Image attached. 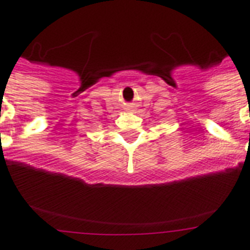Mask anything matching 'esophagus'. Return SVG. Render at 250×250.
<instances>
[{
  "instance_id": "esophagus-1",
  "label": "esophagus",
  "mask_w": 250,
  "mask_h": 250,
  "mask_svg": "<svg viewBox=\"0 0 250 250\" xmlns=\"http://www.w3.org/2000/svg\"><path fill=\"white\" fill-rule=\"evenodd\" d=\"M127 110H128V111H132V110H133V105H128V106H127Z\"/></svg>"
}]
</instances>
